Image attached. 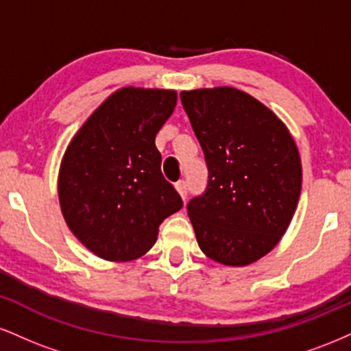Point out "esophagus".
Listing matches in <instances>:
<instances>
[{
	"label": "esophagus",
	"mask_w": 351,
	"mask_h": 351,
	"mask_svg": "<svg viewBox=\"0 0 351 351\" xmlns=\"http://www.w3.org/2000/svg\"><path fill=\"white\" fill-rule=\"evenodd\" d=\"M175 186H176V191L180 193L181 198L186 199V196H188V184H186V181L181 180V181H178V183L175 184Z\"/></svg>",
	"instance_id": "1"
}]
</instances>
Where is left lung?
I'll return each mask as SVG.
<instances>
[{
  "mask_svg": "<svg viewBox=\"0 0 351 351\" xmlns=\"http://www.w3.org/2000/svg\"><path fill=\"white\" fill-rule=\"evenodd\" d=\"M208 165V186L188 203L209 259L247 265L271 252L291 224L302 188L299 150L264 104L234 87L180 94Z\"/></svg>",
  "mask_w": 351,
  "mask_h": 351,
  "instance_id": "left-lung-1",
  "label": "left lung"
}]
</instances>
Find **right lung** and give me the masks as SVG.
<instances>
[{
	"label": "right lung",
	"instance_id": "obj_1",
	"mask_svg": "<svg viewBox=\"0 0 351 351\" xmlns=\"http://www.w3.org/2000/svg\"><path fill=\"white\" fill-rule=\"evenodd\" d=\"M175 106V90L119 88L71 140L59 203L72 234L95 256L115 263L143 256L163 219L183 206L155 147Z\"/></svg>",
	"mask_w": 351,
	"mask_h": 351
}]
</instances>
